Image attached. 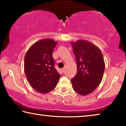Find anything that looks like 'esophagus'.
<instances>
[{"mask_svg":"<svg viewBox=\"0 0 126 126\" xmlns=\"http://www.w3.org/2000/svg\"><path fill=\"white\" fill-rule=\"evenodd\" d=\"M64 71H65V68H62V69H61V71L63 73L64 72Z\"/></svg>","mask_w":126,"mask_h":126,"instance_id":"1","label":"esophagus"}]
</instances>
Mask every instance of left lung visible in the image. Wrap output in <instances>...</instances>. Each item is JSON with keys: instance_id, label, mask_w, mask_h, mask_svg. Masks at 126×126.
Instances as JSON below:
<instances>
[{"instance_id": "obj_1", "label": "left lung", "mask_w": 126, "mask_h": 126, "mask_svg": "<svg viewBox=\"0 0 126 126\" xmlns=\"http://www.w3.org/2000/svg\"><path fill=\"white\" fill-rule=\"evenodd\" d=\"M77 65V73L71 82L79 94L86 95L101 83L105 68L103 54L98 47L85 40L71 42Z\"/></svg>"}]
</instances>
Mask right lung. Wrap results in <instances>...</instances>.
<instances>
[{
  "label": "right lung",
  "instance_id": "right-lung-1",
  "mask_svg": "<svg viewBox=\"0 0 126 126\" xmlns=\"http://www.w3.org/2000/svg\"><path fill=\"white\" fill-rule=\"evenodd\" d=\"M58 42L43 39L35 42L24 57V72L30 84L40 93H47L57 86L61 75L54 67L53 49Z\"/></svg>",
  "mask_w": 126,
  "mask_h": 126
}]
</instances>
